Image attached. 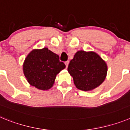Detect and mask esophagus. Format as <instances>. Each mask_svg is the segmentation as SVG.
I'll list each match as a JSON object with an SVG mask.
<instances>
[{"instance_id": "34e87169", "label": "esophagus", "mask_w": 130, "mask_h": 130, "mask_svg": "<svg viewBox=\"0 0 130 130\" xmlns=\"http://www.w3.org/2000/svg\"><path fill=\"white\" fill-rule=\"evenodd\" d=\"M69 62H69L68 60V61L65 62V64H66V68H68V66Z\"/></svg>"}]
</instances>
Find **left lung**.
I'll return each instance as SVG.
<instances>
[{
  "label": "left lung",
  "mask_w": 130,
  "mask_h": 130,
  "mask_svg": "<svg viewBox=\"0 0 130 130\" xmlns=\"http://www.w3.org/2000/svg\"><path fill=\"white\" fill-rule=\"evenodd\" d=\"M68 71L79 90L88 91L100 85L105 80L107 67L94 52L79 51L70 62Z\"/></svg>",
  "instance_id": "8db88e82"
}]
</instances>
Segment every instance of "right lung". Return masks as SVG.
Returning a JSON list of instances; mask_svg holds the SVG:
<instances>
[{"label": "right lung", "mask_w": 130, "mask_h": 130, "mask_svg": "<svg viewBox=\"0 0 130 130\" xmlns=\"http://www.w3.org/2000/svg\"><path fill=\"white\" fill-rule=\"evenodd\" d=\"M65 67L58 55L45 47L28 54L23 64V72L31 85L45 90L52 87L56 75Z\"/></svg>", "instance_id": "right-lung-1"}]
</instances>
